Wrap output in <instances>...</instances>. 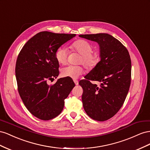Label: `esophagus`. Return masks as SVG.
Returning <instances> with one entry per match:
<instances>
[{"mask_svg": "<svg viewBox=\"0 0 150 150\" xmlns=\"http://www.w3.org/2000/svg\"><path fill=\"white\" fill-rule=\"evenodd\" d=\"M74 83H75V85H79V81H78V80H74Z\"/></svg>", "mask_w": 150, "mask_h": 150, "instance_id": "esophagus-1", "label": "esophagus"}]
</instances>
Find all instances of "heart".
I'll return each instance as SVG.
<instances>
[{"label": "heart", "instance_id": "heart-1", "mask_svg": "<svg viewBox=\"0 0 150 150\" xmlns=\"http://www.w3.org/2000/svg\"><path fill=\"white\" fill-rule=\"evenodd\" d=\"M71 48L81 54L79 63L83 64L85 68L92 70L95 68L99 62V57L96 53H93V46L89 42L79 40L71 45ZM68 51L63 47L57 49L55 53V57L57 62L62 65H65L67 62ZM84 72V68L82 66L68 65L62 68V75L64 77L77 79Z\"/></svg>", "mask_w": 150, "mask_h": 150}]
</instances>
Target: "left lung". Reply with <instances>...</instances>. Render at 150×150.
I'll return each mask as SVG.
<instances>
[{"label":"left lung","instance_id":"left-lung-1","mask_svg":"<svg viewBox=\"0 0 150 150\" xmlns=\"http://www.w3.org/2000/svg\"><path fill=\"white\" fill-rule=\"evenodd\" d=\"M80 37L97 42L100 61L80 80L83 92V109L90 117L104 121L113 117L122 106L129 91L131 61L129 52L121 42L106 33L81 35ZM91 81L101 83L99 86Z\"/></svg>","mask_w":150,"mask_h":150}]
</instances>
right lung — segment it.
<instances>
[{
    "label": "right lung",
    "instance_id": "right-lung-1",
    "mask_svg": "<svg viewBox=\"0 0 150 150\" xmlns=\"http://www.w3.org/2000/svg\"><path fill=\"white\" fill-rule=\"evenodd\" d=\"M75 36L38 33L28 40L18 55L15 71L19 93L25 108L41 120L58 116L63 109L64 100L75 87L68 77L59 79L52 85L47 82L59 75L56 51Z\"/></svg>",
    "mask_w": 150,
    "mask_h": 150
}]
</instances>
